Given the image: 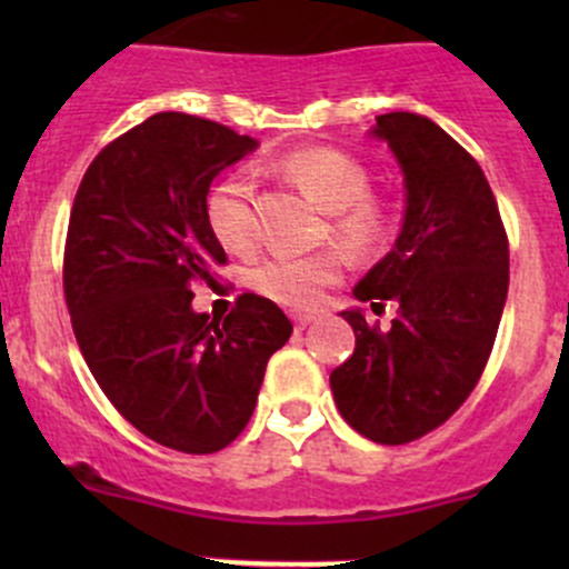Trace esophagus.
Masks as SVG:
<instances>
[{"mask_svg":"<svg viewBox=\"0 0 569 569\" xmlns=\"http://www.w3.org/2000/svg\"><path fill=\"white\" fill-rule=\"evenodd\" d=\"M311 321H313V317H306V313H297V317H295V330L297 332L306 330V327L311 325Z\"/></svg>","mask_w":569,"mask_h":569,"instance_id":"obj_1","label":"esophagus"}]
</instances>
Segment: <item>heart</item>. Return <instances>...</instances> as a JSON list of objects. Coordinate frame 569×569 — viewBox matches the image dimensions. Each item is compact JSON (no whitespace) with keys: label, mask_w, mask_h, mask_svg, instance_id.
I'll use <instances>...</instances> for the list:
<instances>
[{"label":"heart","mask_w":569,"mask_h":569,"mask_svg":"<svg viewBox=\"0 0 569 569\" xmlns=\"http://www.w3.org/2000/svg\"><path fill=\"white\" fill-rule=\"evenodd\" d=\"M291 183L327 211V237L347 256L371 261L391 239V214L377 200L371 176L358 159L338 148H302L280 162ZM206 222L217 242L233 256H250L258 244V222L248 178L228 176L206 200ZM341 278V256L332 250L317 256H269L248 272V286L258 297L283 308L306 311L319 302L321 291Z\"/></svg>","instance_id":"obj_1"}]
</instances>
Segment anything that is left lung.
Here are the masks:
<instances>
[{"label":"left lung","instance_id":"8db88e82","mask_svg":"<svg viewBox=\"0 0 569 569\" xmlns=\"http://www.w3.org/2000/svg\"><path fill=\"white\" fill-rule=\"evenodd\" d=\"M405 173L407 211L393 250L355 286L360 302L396 306L388 330L360 308L341 317L355 352L332 369L343 421L401 446L449 421L479 382L509 289V239L479 162L416 112L377 118Z\"/></svg>","mask_w":569,"mask_h":569}]
</instances>
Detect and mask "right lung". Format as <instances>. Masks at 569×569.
<instances>
[{
  "mask_svg": "<svg viewBox=\"0 0 569 569\" xmlns=\"http://www.w3.org/2000/svg\"><path fill=\"white\" fill-rule=\"evenodd\" d=\"M256 146L214 120L151 114L101 148L68 220L62 289L84 363L131 427L183 455L239 438L295 330L258 295L228 317L192 311L194 286L228 261L206 194Z\"/></svg>",
  "mask_w": 569,
  "mask_h": 569,
  "instance_id": "right-lung-1",
  "label": "right lung"
}]
</instances>
